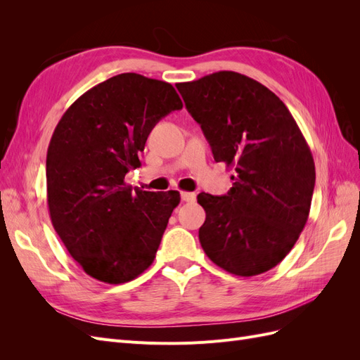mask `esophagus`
I'll return each instance as SVG.
<instances>
[{"label":"esophagus","instance_id":"34e87169","mask_svg":"<svg viewBox=\"0 0 360 360\" xmlns=\"http://www.w3.org/2000/svg\"><path fill=\"white\" fill-rule=\"evenodd\" d=\"M195 198H197V195H195L193 192H181V200L184 202H193Z\"/></svg>","mask_w":360,"mask_h":360}]
</instances>
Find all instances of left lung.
Returning <instances> with one entry per match:
<instances>
[{
  "label": "left lung",
  "mask_w": 360,
  "mask_h": 360,
  "mask_svg": "<svg viewBox=\"0 0 360 360\" xmlns=\"http://www.w3.org/2000/svg\"><path fill=\"white\" fill-rule=\"evenodd\" d=\"M176 86L214 160L236 171L224 197H197L205 210L204 252L228 274H264L308 221L315 165L307 139L284 102L249 76L222 70Z\"/></svg>",
  "instance_id": "obj_1"
}]
</instances>
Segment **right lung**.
Here are the masks:
<instances>
[{
  "mask_svg": "<svg viewBox=\"0 0 360 360\" xmlns=\"http://www.w3.org/2000/svg\"><path fill=\"white\" fill-rule=\"evenodd\" d=\"M174 86L122 73L78 97L53 130L46 156L53 230L86 275L124 284L155 261L176 191L147 192L124 183L162 117L181 110Z\"/></svg>",
  "mask_w": 360,
  "mask_h": 360,
  "instance_id": "add662e5",
  "label": "right lung"
}]
</instances>
